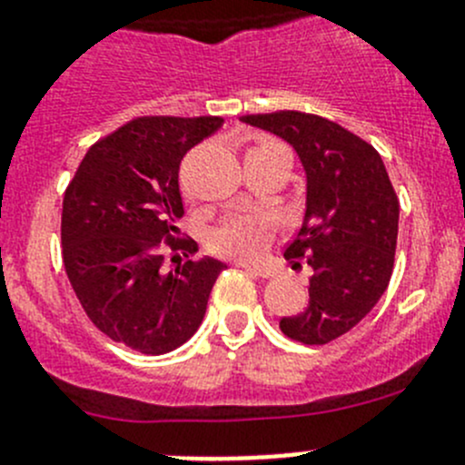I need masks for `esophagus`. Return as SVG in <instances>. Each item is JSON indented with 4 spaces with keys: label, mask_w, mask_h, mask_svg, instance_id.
Returning a JSON list of instances; mask_svg holds the SVG:
<instances>
[{
    "label": "esophagus",
    "mask_w": 465,
    "mask_h": 465,
    "mask_svg": "<svg viewBox=\"0 0 465 465\" xmlns=\"http://www.w3.org/2000/svg\"><path fill=\"white\" fill-rule=\"evenodd\" d=\"M244 272L253 273V276H260V278H273L276 276V269L272 267H255V264H240Z\"/></svg>",
    "instance_id": "obj_1"
}]
</instances>
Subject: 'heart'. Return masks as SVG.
<instances>
[{"label":"heart","mask_w":465,"mask_h":465,"mask_svg":"<svg viewBox=\"0 0 465 465\" xmlns=\"http://www.w3.org/2000/svg\"><path fill=\"white\" fill-rule=\"evenodd\" d=\"M273 141L255 145H272ZM273 230V216L264 210H235L225 214L219 223L212 228L210 244L212 249L232 258H255L267 244Z\"/></svg>","instance_id":"1"}]
</instances>
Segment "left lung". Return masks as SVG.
<instances>
[{
  "label": "left lung",
  "instance_id": "1",
  "mask_svg": "<svg viewBox=\"0 0 465 465\" xmlns=\"http://www.w3.org/2000/svg\"><path fill=\"white\" fill-rule=\"evenodd\" d=\"M242 123L287 141L303 166L306 210L285 258L311 264V302L302 315L282 317L281 331L303 344H326L351 331L386 292L400 201L377 150L338 123L302 112Z\"/></svg>",
  "mask_w": 465,
  "mask_h": 465
}]
</instances>
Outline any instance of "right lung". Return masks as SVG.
<instances>
[{"label": "right lung", "mask_w": 465, "mask_h": 465, "mask_svg": "<svg viewBox=\"0 0 465 465\" xmlns=\"http://www.w3.org/2000/svg\"><path fill=\"white\" fill-rule=\"evenodd\" d=\"M223 125L219 116H145L91 145L64 196L61 244L88 320L116 342L159 356L187 342L225 264L214 258L163 272V246L198 251L178 219L180 162Z\"/></svg>", "instance_id": "obj_1"}]
</instances>
